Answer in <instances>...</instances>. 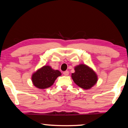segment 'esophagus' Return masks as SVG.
<instances>
[{
	"label": "esophagus",
	"instance_id": "esophagus-1",
	"mask_svg": "<svg viewBox=\"0 0 128 128\" xmlns=\"http://www.w3.org/2000/svg\"><path fill=\"white\" fill-rule=\"evenodd\" d=\"M63 74H64V75H65V76H68L69 74V72L68 71H65V72H63Z\"/></svg>",
	"mask_w": 128,
	"mask_h": 128
}]
</instances>
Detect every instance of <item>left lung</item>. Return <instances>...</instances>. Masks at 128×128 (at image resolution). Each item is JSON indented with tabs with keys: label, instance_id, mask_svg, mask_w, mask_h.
Masks as SVG:
<instances>
[{
	"label": "left lung",
	"instance_id": "obj_1",
	"mask_svg": "<svg viewBox=\"0 0 128 128\" xmlns=\"http://www.w3.org/2000/svg\"><path fill=\"white\" fill-rule=\"evenodd\" d=\"M75 72L72 74L74 82L84 89H90L98 80L95 72L84 64H80L74 68Z\"/></svg>",
	"mask_w": 128,
	"mask_h": 128
}]
</instances>
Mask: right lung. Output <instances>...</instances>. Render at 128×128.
<instances>
[{"label":"right lung","instance_id":"1","mask_svg":"<svg viewBox=\"0 0 128 128\" xmlns=\"http://www.w3.org/2000/svg\"><path fill=\"white\" fill-rule=\"evenodd\" d=\"M61 73L59 70H55L50 66H44L32 75V82L34 85L39 89H46L51 86Z\"/></svg>","mask_w":128,"mask_h":128}]
</instances>
